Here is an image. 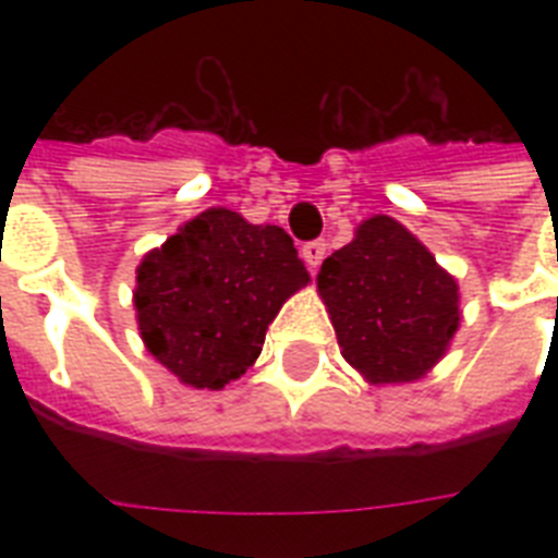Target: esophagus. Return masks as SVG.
Returning a JSON list of instances; mask_svg holds the SVG:
<instances>
[{
	"mask_svg": "<svg viewBox=\"0 0 558 558\" xmlns=\"http://www.w3.org/2000/svg\"><path fill=\"white\" fill-rule=\"evenodd\" d=\"M301 254H304L310 271H315L322 266L324 257H327V243H324V240H313V243H306L304 248H301Z\"/></svg>",
	"mask_w": 558,
	"mask_h": 558,
	"instance_id": "obj_1",
	"label": "esophagus"
}]
</instances>
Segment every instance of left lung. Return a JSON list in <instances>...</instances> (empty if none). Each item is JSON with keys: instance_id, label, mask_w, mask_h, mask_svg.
<instances>
[{"instance_id": "8db88e82", "label": "left lung", "mask_w": 558, "mask_h": 558, "mask_svg": "<svg viewBox=\"0 0 558 558\" xmlns=\"http://www.w3.org/2000/svg\"><path fill=\"white\" fill-rule=\"evenodd\" d=\"M341 356L371 385H408L446 356L460 327L454 275L388 214L362 219L318 271Z\"/></svg>"}]
</instances>
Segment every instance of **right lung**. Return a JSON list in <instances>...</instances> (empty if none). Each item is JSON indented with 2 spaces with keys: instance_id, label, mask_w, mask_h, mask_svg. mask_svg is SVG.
Segmentation results:
<instances>
[{
  "instance_id": "1",
  "label": "right lung",
  "mask_w": 558,
  "mask_h": 558,
  "mask_svg": "<svg viewBox=\"0 0 558 558\" xmlns=\"http://www.w3.org/2000/svg\"><path fill=\"white\" fill-rule=\"evenodd\" d=\"M310 283L292 236L208 208L135 269V322L147 353L182 385L222 390L257 362L280 306Z\"/></svg>"
}]
</instances>
